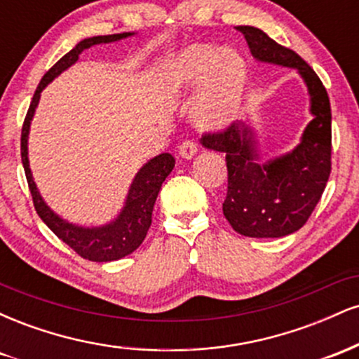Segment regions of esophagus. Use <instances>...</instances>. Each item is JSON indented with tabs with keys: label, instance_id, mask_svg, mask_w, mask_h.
Listing matches in <instances>:
<instances>
[{
	"label": "esophagus",
	"instance_id": "esophagus-1",
	"mask_svg": "<svg viewBox=\"0 0 359 359\" xmlns=\"http://www.w3.org/2000/svg\"><path fill=\"white\" fill-rule=\"evenodd\" d=\"M179 154L184 158H192L197 154V143L194 140H185V142H182V145L179 147Z\"/></svg>",
	"mask_w": 359,
	"mask_h": 359
}]
</instances>
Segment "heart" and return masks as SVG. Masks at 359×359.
<instances>
[{"mask_svg":"<svg viewBox=\"0 0 359 359\" xmlns=\"http://www.w3.org/2000/svg\"><path fill=\"white\" fill-rule=\"evenodd\" d=\"M201 84L196 119L204 128L228 125L236 116L245 94L248 72L245 59L233 48L197 43L180 53L162 74L163 89L180 96Z\"/></svg>","mask_w":359,"mask_h":359,"instance_id":"obj_1","label":"heart"}]
</instances>
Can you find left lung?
Listing matches in <instances>:
<instances>
[{
    "mask_svg": "<svg viewBox=\"0 0 359 359\" xmlns=\"http://www.w3.org/2000/svg\"><path fill=\"white\" fill-rule=\"evenodd\" d=\"M255 59L297 69L311 96L314 119L288 154L263 163L253 131L233 123L217 133H205L203 145L226 154L228 194L222 212L236 233L250 238H282L306 224L331 174V104L327 90L302 57L278 45L255 27H236Z\"/></svg>",
    "mask_w": 359,
    "mask_h": 359,
    "instance_id": "left-lung-1",
    "label": "left lung"
}]
</instances>
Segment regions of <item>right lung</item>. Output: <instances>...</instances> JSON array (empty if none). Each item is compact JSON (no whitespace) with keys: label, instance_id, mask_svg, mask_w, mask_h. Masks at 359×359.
<instances>
[{"label":"right lung","instance_id":"1","mask_svg":"<svg viewBox=\"0 0 359 359\" xmlns=\"http://www.w3.org/2000/svg\"><path fill=\"white\" fill-rule=\"evenodd\" d=\"M131 35H133L131 32H125V34L90 36V39H84L82 42L77 43L71 52L65 53L40 81L22 128V163L36 214L57 234L59 240L71 246L79 257L90 259V262H114V259L133 253L142 245L151 224V212H154L156 196H158L163 180L167 179L172 168L175 167V158L170 154H160L155 158L148 160L145 165L140 168L138 174L135 175L133 182L130 185V191H128L126 203L116 219L104 226H97V228H84V226H77L62 219L45 204L39 189H36L34 175H32L30 170V162H28V133H30L32 118H34L36 106H39L40 93L48 82H52L59 74L71 67L72 64H76L81 52H84L86 48L97 43L118 42V40Z\"/></svg>","mask_w":359,"mask_h":359}]
</instances>
